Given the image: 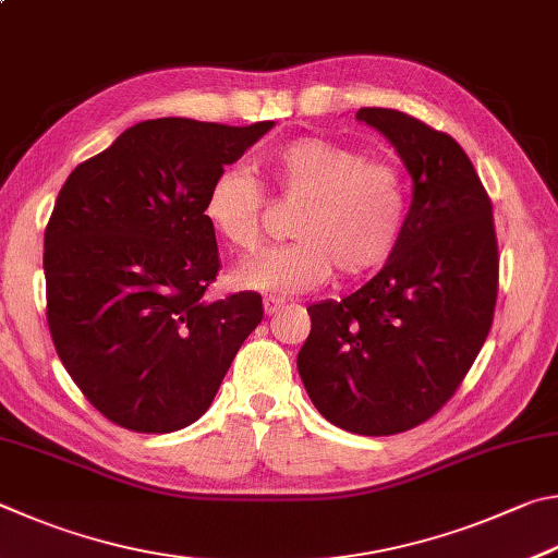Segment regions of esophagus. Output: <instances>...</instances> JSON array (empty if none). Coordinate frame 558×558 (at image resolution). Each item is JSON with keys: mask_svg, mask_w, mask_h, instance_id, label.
<instances>
[{"mask_svg": "<svg viewBox=\"0 0 558 558\" xmlns=\"http://www.w3.org/2000/svg\"><path fill=\"white\" fill-rule=\"evenodd\" d=\"M287 306L284 299H274V296H264V314L267 316H274L277 311H281Z\"/></svg>", "mask_w": 558, "mask_h": 558, "instance_id": "esophagus-1", "label": "esophagus"}]
</instances>
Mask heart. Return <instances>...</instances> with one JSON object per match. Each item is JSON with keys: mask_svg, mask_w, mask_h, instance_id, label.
<instances>
[{"mask_svg": "<svg viewBox=\"0 0 558 558\" xmlns=\"http://www.w3.org/2000/svg\"><path fill=\"white\" fill-rule=\"evenodd\" d=\"M267 166L279 191L304 208L287 247L267 250L232 274L240 289L301 294L340 277L357 279L392 257L404 232L407 183L392 161L367 159L355 146L299 136L271 149ZM264 185L242 166L215 175L205 220L230 247L252 252L262 238Z\"/></svg>", "mask_w": 558, "mask_h": 558, "instance_id": "1", "label": "heart"}]
</instances>
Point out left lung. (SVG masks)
<instances>
[{"label": "left lung", "instance_id": "obj_1", "mask_svg": "<svg viewBox=\"0 0 558 558\" xmlns=\"http://www.w3.org/2000/svg\"><path fill=\"white\" fill-rule=\"evenodd\" d=\"M355 117L397 149L412 205L377 277L308 306L296 367L330 424L392 436L424 424L461 387L490 333L500 259L493 203L453 136L387 107Z\"/></svg>", "mask_w": 558, "mask_h": 558}]
</instances>
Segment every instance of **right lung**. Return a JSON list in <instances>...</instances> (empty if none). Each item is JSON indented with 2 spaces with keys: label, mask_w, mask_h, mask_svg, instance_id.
<instances>
[{
  "label": "right lung",
  "mask_w": 558,
  "mask_h": 558,
  "mask_svg": "<svg viewBox=\"0 0 558 558\" xmlns=\"http://www.w3.org/2000/svg\"><path fill=\"white\" fill-rule=\"evenodd\" d=\"M271 126L146 120L58 193L44 234L48 328L68 375L117 426L193 424L259 326V294L203 299L220 269L205 195Z\"/></svg>",
  "instance_id": "add662e5"
}]
</instances>
